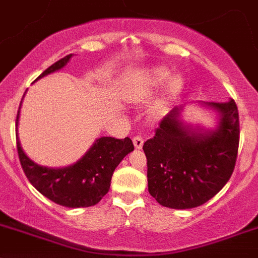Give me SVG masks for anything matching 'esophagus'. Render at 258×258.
Returning a JSON list of instances; mask_svg holds the SVG:
<instances>
[{
    "label": "esophagus",
    "mask_w": 258,
    "mask_h": 258,
    "mask_svg": "<svg viewBox=\"0 0 258 258\" xmlns=\"http://www.w3.org/2000/svg\"><path fill=\"white\" fill-rule=\"evenodd\" d=\"M143 137L141 136H136L133 138V143H134V147H136L137 149H141L142 147H143Z\"/></svg>",
    "instance_id": "1"
}]
</instances>
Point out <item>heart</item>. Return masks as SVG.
Returning a JSON list of instances; mask_svg holds the SVG:
<instances>
[{
	"label": "heart",
	"instance_id": "b5f03b06",
	"mask_svg": "<svg viewBox=\"0 0 258 258\" xmlns=\"http://www.w3.org/2000/svg\"><path fill=\"white\" fill-rule=\"evenodd\" d=\"M170 77V71L164 67H156L153 70H151L147 75V85L148 87H158V86L163 85L166 81ZM181 87V80L178 77H172L170 78L167 83V94L170 96H172L173 94H176L178 91V88ZM164 105L163 102L159 104V112L163 110Z\"/></svg>",
	"mask_w": 258,
	"mask_h": 258
}]
</instances>
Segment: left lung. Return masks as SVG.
<instances>
[{
  "label": "left lung",
  "mask_w": 258,
  "mask_h": 258,
  "mask_svg": "<svg viewBox=\"0 0 258 258\" xmlns=\"http://www.w3.org/2000/svg\"><path fill=\"white\" fill-rule=\"evenodd\" d=\"M201 104L219 115L214 131L186 126L180 120L181 107H175L143 144L148 191L162 207H200L224 187L234 171L239 144L237 105L234 100Z\"/></svg>",
  "instance_id": "1"
}]
</instances>
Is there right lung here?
<instances>
[{"label": "right lung", "instance_id": "right-lung-1", "mask_svg": "<svg viewBox=\"0 0 258 258\" xmlns=\"http://www.w3.org/2000/svg\"><path fill=\"white\" fill-rule=\"evenodd\" d=\"M68 54L46 68L36 80L59 71L70 62ZM21 106V104H20ZM16 116V126L19 121ZM17 153L21 167L31 185L45 198L66 208H87L96 205L107 194L111 176L121 159L134 149L131 138L101 137L76 163L62 168H48L31 161L21 148L16 133Z\"/></svg>", "mask_w": 258, "mask_h": 258}]
</instances>
